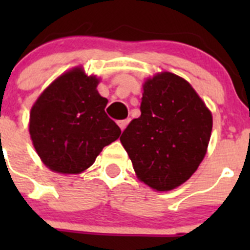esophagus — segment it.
I'll return each mask as SVG.
<instances>
[{
  "label": "esophagus",
  "mask_w": 250,
  "mask_h": 250,
  "mask_svg": "<svg viewBox=\"0 0 250 250\" xmlns=\"http://www.w3.org/2000/svg\"><path fill=\"white\" fill-rule=\"evenodd\" d=\"M129 123H130L129 119H125V120H120L118 124H119V126H120V129L124 131V130H125V127L127 126V124H129Z\"/></svg>",
  "instance_id": "1"
}]
</instances>
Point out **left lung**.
I'll return each mask as SVG.
<instances>
[{"label":"left lung","mask_w":250,"mask_h":250,"mask_svg":"<svg viewBox=\"0 0 250 250\" xmlns=\"http://www.w3.org/2000/svg\"><path fill=\"white\" fill-rule=\"evenodd\" d=\"M140 118L120 141L141 182L171 190L194 174L207 152L213 119L190 83L161 72L144 83Z\"/></svg>","instance_id":"8db88e82"}]
</instances>
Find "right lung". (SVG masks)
Listing matches in <instances>:
<instances>
[{"label":"right lung","mask_w":250,"mask_h":250,"mask_svg":"<svg viewBox=\"0 0 250 250\" xmlns=\"http://www.w3.org/2000/svg\"><path fill=\"white\" fill-rule=\"evenodd\" d=\"M98 83L76 67L56 79L32 106L31 139L51 170L81 173L120 136V127L106 115L107 100L96 90Z\"/></svg>","instance_id":"add662e5"}]
</instances>
